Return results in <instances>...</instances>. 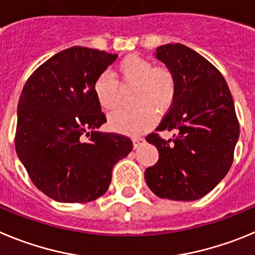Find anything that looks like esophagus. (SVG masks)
<instances>
[{"label": "esophagus", "mask_w": 255, "mask_h": 255, "mask_svg": "<svg viewBox=\"0 0 255 255\" xmlns=\"http://www.w3.org/2000/svg\"><path fill=\"white\" fill-rule=\"evenodd\" d=\"M132 141H133V147L134 148L141 147L142 144L144 143V138H142V137H133Z\"/></svg>", "instance_id": "obj_1"}]
</instances>
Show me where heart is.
Returning <instances> with one entry per match:
<instances>
[{"instance_id": "heart-1", "label": "heart", "mask_w": 255, "mask_h": 255, "mask_svg": "<svg viewBox=\"0 0 255 255\" xmlns=\"http://www.w3.org/2000/svg\"><path fill=\"white\" fill-rule=\"evenodd\" d=\"M117 75L123 84L137 85L134 109H118L109 117L113 130L136 134L147 130L155 123L156 114L166 113L174 104L178 84L166 67L153 66L150 59L138 54L125 57L117 66ZM94 95L102 109L111 112L118 105L119 84L111 72L98 75L93 85Z\"/></svg>"}]
</instances>
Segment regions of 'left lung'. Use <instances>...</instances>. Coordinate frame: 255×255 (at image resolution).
<instances>
[{
    "label": "left lung",
    "instance_id": "1",
    "mask_svg": "<svg viewBox=\"0 0 255 255\" xmlns=\"http://www.w3.org/2000/svg\"><path fill=\"white\" fill-rule=\"evenodd\" d=\"M176 77L175 100L146 141L156 146L159 160L144 171L148 188L160 198L196 201L211 192L230 170L239 138L233 96L215 66L183 44L156 49ZM161 130L174 136L164 140Z\"/></svg>",
    "mask_w": 255,
    "mask_h": 255
}]
</instances>
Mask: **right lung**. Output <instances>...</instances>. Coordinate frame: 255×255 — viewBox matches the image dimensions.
Here are the masks:
<instances>
[{
  "label": "right lung",
  "mask_w": 255,
  "mask_h": 255,
  "mask_svg": "<svg viewBox=\"0 0 255 255\" xmlns=\"http://www.w3.org/2000/svg\"><path fill=\"white\" fill-rule=\"evenodd\" d=\"M117 57L68 48L39 66L24 85L16 153L34 185L54 201L85 203L102 197L114 165L132 151L129 137L98 130L107 117L93 85Z\"/></svg>",
  "instance_id": "add662e5"
}]
</instances>
